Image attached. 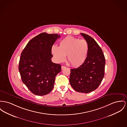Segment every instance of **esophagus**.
I'll return each instance as SVG.
<instances>
[{
	"mask_svg": "<svg viewBox=\"0 0 127 127\" xmlns=\"http://www.w3.org/2000/svg\"><path fill=\"white\" fill-rule=\"evenodd\" d=\"M61 68H62V69L63 70V69H64V68H66V66H63V65H62V67H61Z\"/></svg>",
	"mask_w": 127,
	"mask_h": 127,
	"instance_id": "1",
	"label": "esophagus"
}]
</instances>
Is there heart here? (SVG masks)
Returning <instances> with one entry per match:
<instances>
[{"label":"heart","mask_w":127,"mask_h":127,"mask_svg":"<svg viewBox=\"0 0 127 127\" xmlns=\"http://www.w3.org/2000/svg\"><path fill=\"white\" fill-rule=\"evenodd\" d=\"M51 52L59 63L63 62L67 55L69 64L72 66L81 65L87 59L89 44L85 39L68 36L60 41L59 47L53 45Z\"/></svg>","instance_id":"b5f03b06"}]
</instances>
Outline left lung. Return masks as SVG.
<instances>
[{"instance_id": "obj_1", "label": "left lung", "mask_w": 127, "mask_h": 127, "mask_svg": "<svg viewBox=\"0 0 127 127\" xmlns=\"http://www.w3.org/2000/svg\"><path fill=\"white\" fill-rule=\"evenodd\" d=\"M89 44V52L84 63L71 69L69 81L77 92L89 93L95 90L104 75L105 60L101 47L90 35L81 33Z\"/></svg>"}]
</instances>
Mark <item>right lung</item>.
<instances>
[{"label":"right lung","instance_id":"add662e5","mask_svg":"<svg viewBox=\"0 0 127 127\" xmlns=\"http://www.w3.org/2000/svg\"><path fill=\"white\" fill-rule=\"evenodd\" d=\"M60 37L58 34H39L28 42L21 54L19 70L22 81L35 95L50 93L61 71V65L51 60V48Z\"/></svg>","mask_w":127,"mask_h":127}]
</instances>
